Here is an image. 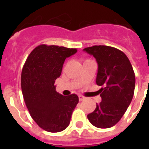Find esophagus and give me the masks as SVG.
I'll return each mask as SVG.
<instances>
[{
  "label": "esophagus",
  "mask_w": 149,
  "mask_h": 149,
  "mask_svg": "<svg viewBox=\"0 0 149 149\" xmlns=\"http://www.w3.org/2000/svg\"><path fill=\"white\" fill-rule=\"evenodd\" d=\"M78 97H79V100H80V101H84V100L85 99V97L83 95H78Z\"/></svg>",
  "instance_id": "esophagus-1"
}]
</instances>
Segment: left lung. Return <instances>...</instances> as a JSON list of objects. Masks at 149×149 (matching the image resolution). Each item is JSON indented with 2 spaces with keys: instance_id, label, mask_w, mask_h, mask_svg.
Segmentation results:
<instances>
[{
  "instance_id": "obj_1",
  "label": "left lung",
  "mask_w": 149,
  "mask_h": 149,
  "mask_svg": "<svg viewBox=\"0 0 149 149\" xmlns=\"http://www.w3.org/2000/svg\"><path fill=\"white\" fill-rule=\"evenodd\" d=\"M98 63L96 84L101 101L87 118L99 128H108L119 122L132 101L135 88V74L127 56L120 50L106 45L84 48Z\"/></svg>"
}]
</instances>
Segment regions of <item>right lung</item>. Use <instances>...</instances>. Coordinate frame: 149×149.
Wrapping results in <instances>:
<instances>
[{
	"mask_svg": "<svg viewBox=\"0 0 149 149\" xmlns=\"http://www.w3.org/2000/svg\"><path fill=\"white\" fill-rule=\"evenodd\" d=\"M76 52L77 48L40 45L31 51L22 68L21 84L26 106L33 119L48 132L65 130L78 104L77 95L64 96L54 86L65 60Z\"/></svg>",
	"mask_w": 149,
	"mask_h": 149,
	"instance_id": "add662e5",
	"label": "right lung"
}]
</instances>
